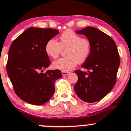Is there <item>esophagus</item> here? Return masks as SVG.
Wrapping results in <instances>:
<instances>
[{
  "label": "esophagus",
  "instance_id": "1",
  "mask_svg": "<svg viewBox=\"0 0 131 131\" xmlns=\"http://www.w3.org/2000/svg\"><path fill=\"white\" fill-rule=\"evenodd\" d=\"M61 73L62 75H63V76H67V75H68V74L70 73V72H68V71H61Z\"/></svg>",
  "mask_w": 131,
  "mask_h": 131
}]
</instances>
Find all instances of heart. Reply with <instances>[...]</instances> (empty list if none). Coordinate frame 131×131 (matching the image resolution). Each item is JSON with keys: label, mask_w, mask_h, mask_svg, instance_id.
I'll list each match as a JSON object with an SVG mask.
<instances>
[{"label": "heart", "mask_w": 131, "mask_h": 131, "mask_svg": "<svg viewBox=\"0 0 131 131\" xmlns=\"http://www.w3.org/2000/svg\"><path fill=\"white\" fill-rule=\"evenodd\" d=\"M60 42L49 39L45 45L46 54L52 58L56 59L62 51L65 50L67 57L62 58L53 62V68L63 71H69L75 68L78 63L85 61L90 56L91 42L86 38H82L71 30L63 31L59 37Z\"/></svg>", "instance_id": "obj_1"}]
</instances>
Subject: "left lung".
<instances>
[{
	"label": "left lung",
	"instance_id": "1",
	"mask_svg": "<svg viewBox=\"0 0 131 131\" xmlns=\"http://www.w3.org/2000/svg\"><path fill=\"white\" fill-rule=\"evenodd\" d=\"M77 34H84L91 42V53L82 65L88 73L78 70L74 86L75 93L81 100L93 103L105 97L116 82L120 58L115 42L112 38L97 28L86 27Z\"/></svg>",
	"mask_w": 131,
	"mask_h": 131
}]
</instances>
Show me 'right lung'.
Masks as SVG:
<instances>
[{"label":"right lung","instance_id":"right-lung-1","mask_svg":"<svg viewBox=\"0 0 131 131\" xmlns=\"http://www.w3.org/2000/svg\"><path fill=\"white\" fill-rule=\"evenodd\" d=\"M58 33L54 29L31 27L11 44L7 72L17 95L26 102L42 105L54 94V82L62 77L61 71H42L51 63L45 45Z\"/></svg>","mask_w":131,"mask_h":131}]
</instances>
